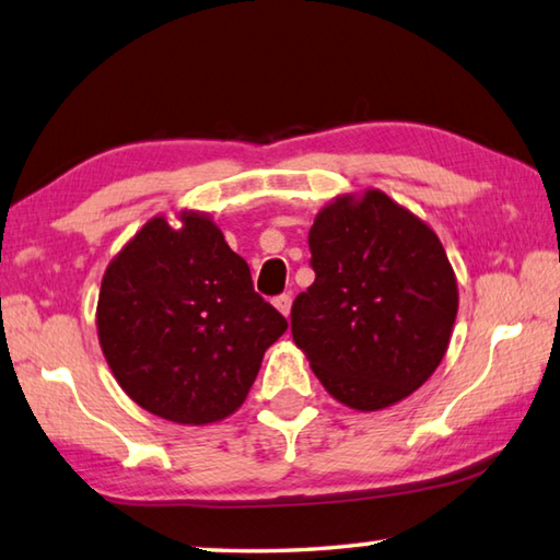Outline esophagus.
<instances>
[{
    "instance_id": "1",
    "label": "esophagus",
    "mask_w": 560,
    "mask_h": 560,
    "mask_svg": "<svg viewBox=\"0 0 560 560\" xmlns=\"http://www.w3.org/2000/svg\"><path fill=\"white\" fill-rule=\"evenodd\" d=\"M272 304H276V307L280 310V314H284V316H290V310H292V294H288V292H282V294H278L276 300H272Z\"/></svg>"
}]
</instances>
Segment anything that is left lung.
Listing matches in <instances>:
<instances>
[{
    "label": "left lung",
    "instance_id": "8db88e82",
    "mask_svg": "<svg viewBox=\"0 0 560 560\" xmlns=\"http://www.w3.org/2000/svg\"><path fill=\"white\" fill-rule=\"evenodd\" d=\"M314 282L292 302V339L326 393L373 411L436 371L458 312L439 236L380 189L339 197L310 229Z\"/></svg>",
    "mask_w": 560,
    "mask_h": 560
}]
</instances>
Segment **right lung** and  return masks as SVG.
<instances>
[{
    "mask_svg": "<svg viewBox=\"0 0 560 560\" xmlns=\"http://www.w3.org/2000/svg\"><path fill=\"white\" fill-rule=\"evenodd\" d=\"M155 217L104 272L97 331L116 383L177 424H212L244 405L288 319L253 290L248 262L212 219Z\"/></svg>",
    "mask_w": 560,
    "mask_h": 560,
    "instance_id": "obj_1",
    "label": "right lung"
}]
</instances>
